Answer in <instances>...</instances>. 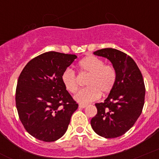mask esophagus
Listing matches in <instances>:
<instances>
[{"instance_id":"1","label":"esophagus","mask_w":159,"mask_h":159,"mask_svg":"<svg viewBox=\"0 0 159 159\" xmlns=\"http://www.w3.org/2000/svg\"><path fill=\"white\" fill-rule=\"evenodd\" d=\"M86 106H87V105H86V104H83V103L79 104V107L82 108V109H83V108H86Z\"/></svg>"}]
</instances>
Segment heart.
<instances>
[{
    "instance_id": "1",
    "label": "heart",
    "mask_w": 159,
    "mask_h": 159,
    "mask_svg": "<svg viewBox=\"0 0 159 159\" xmlns=\"http://www.w3.org/2000/svg\"><path fill=\"white\" fill-rule=\"evenodd\" d=\"M81 73L89 74L83 88L75 95L74 99L81 103H88L99 99L101 93L106 95L110 93L116 84V69L110 64H105L102 59L93 55H88L79 62ZM61 80L68 92L75 93L78 89V77L76 72L67 68L63 72Z\"/></svg>"
}]
</instances>
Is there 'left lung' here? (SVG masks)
Here are the masks:
<instances>
[{"label": "left lung", "instance_id": "obj_1", "mask_svg": "<svg viewBox=\"0 0 159 159\" xmlns=\"http://www.w3.org/2000/svg\"><path fill=\"white\" fill-rule=\"evenodd\" d=\"M94 54L109 59L117 77L107 99L95 104L97 114L91 119V126L100 136L116 138L132 128L142 113L145 94L144 80L135 62L126 53L105 48Z\"/></svg>", "mask_w": 159, "mask_h": 159}]
</instances>
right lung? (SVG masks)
Listing matches in <instances>:
<instances>
[{"label":"right lung","mask_w":159,"mask_h":159,"mask_svg":"<svg viewBox=\"0 0 159 159\" xmlns=\"http://www.w3.org/2000/svg\"><path fill=\"white\" fill-rule=\"evenodd\" d=\"M76 58L47 52L30 60L20 74L16 107L24 129L34 138L54 142L67 130L78 104L63 86L61 75Z\"/></svg>","instance_id":"add662e5"}]
</instances>
